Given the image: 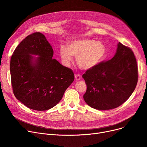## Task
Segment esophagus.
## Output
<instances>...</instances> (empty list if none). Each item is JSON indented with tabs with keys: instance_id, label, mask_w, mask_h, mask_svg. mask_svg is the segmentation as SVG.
<instances>
[{
	"instance_id": "34e87169",
	"label": "esophagus",
	"mask_w": 147,
	"mask_h": 147,
	"mask_svg": "<svg viewBox=\"0 0 147 147\" xmlns=\"http://www.w3.org/2000/svg\"><path fill=\"white\" fill-rule=\"evenodd\" d=\"M75 78L76 80H80L81 79V75L80 74H77L75 75Z\"/></svg>"
}]
</instances>
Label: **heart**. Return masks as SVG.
I'll return each mask as SVG.
<instances>
[{
  "mask_svg": "<svg viewBox=\"0 0 147 147\" xmlns=\"http://www.w3.org/2000/svg\"><path fill=\"white\" fill-rule=\"evenodd\" d=\"M107 50L105 45L101 41L94 39L75 40L70 43L67 48L62 47L60 55L63 61L68 64L76 57L78 66L84 70L97 66L105 58Z\"/></svg>",
  "mask_w": 147,
  "mask_h": 147,
  "instance_id": "b5f03b06",
  "label": "heart"
}]
</instances>
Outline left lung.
Wrapping results in <instances>:
<instances>
[{
  "label": "left lung",
  "instance_id": "8db88e82",
  "mask_svg": "<svg viewBox=\"0 0 147 147\" xmlns=\"http://www.w3.org/2000/svg\"><path fill=\"white\" fill-rule=\"evenodd\" d=\"M87 86L83 98L98 110L119 107L127 100L138 81V68L134 54L122 43L110 60L101 62L83 75Z\"/></svg>",
  "mask_w": 147,
  "mask_h": 147
}]
</instances>
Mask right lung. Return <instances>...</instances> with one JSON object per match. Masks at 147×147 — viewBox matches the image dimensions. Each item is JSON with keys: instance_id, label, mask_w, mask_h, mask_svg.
<instances>
[{"instance_id": "right-lung-1", "label": "right lung", "mask_w": 147, "mask_h": 147, "mask_svg": "<svg viewBox=\"0 0 147 147\" xmlns=\"http://www.w3.org/2000/svg\"><path fill=\"white\" fill-rule=\"evenodd\" d=\"M31 54L38 55L34 59ZM53 50L44 35L35 32L18 45L10 60V74L16 98L28 108L46 111L63 98L74 80L72 69L53 59Z\"/></svg>"}]
</instances>
